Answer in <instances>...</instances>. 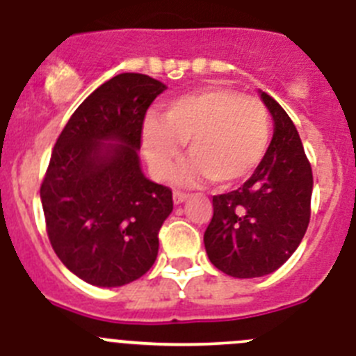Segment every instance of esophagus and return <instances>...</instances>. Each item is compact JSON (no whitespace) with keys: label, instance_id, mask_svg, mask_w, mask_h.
Here are the masks:
<instances>
[{"label":"esophagus","instance_id":"obj_1","mask_svg":"<svg viewBox=\"0 0 356 356\" xmlns=\"http://www.w3.org/2000/svg\"><path fill=\"white\" fill-rule=\"evenodd\" d=\"M187 197H188L187 193H180V191H175V193H172V201H175L176 205H178V203H184Z\"/></svg>","mask_w":356,"mask_h":356}]
</instances>
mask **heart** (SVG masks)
<instances>
[{
	"label": "heart",
	"mask_w": 356,
	"mask_h": 356,
	"mask_svg": "<svg viewBox=\"0 0 356 356\" xmlns=\"http://www.w3.org/2000/svg\"><path fill=\"white\" fill-rule=\"evenodd\" d=\"M269 137L271 118L260 99L210 87L171 102L162 119H147L143 147L159 180H168L172 175L184 143H188L191 160L181 171V180L235 185L259 168Z\"/></svg>",
	"instance_id": "b5f03b06"
}]
</instances>
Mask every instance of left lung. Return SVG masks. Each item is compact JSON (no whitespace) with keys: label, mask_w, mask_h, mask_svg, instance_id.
Returning a JSON list of instances; mask_svg holds the SVG:
<instances>
[{"label":"left lung","mask_w":356,"mask_h":356,"mask_svg":"<svg viewBox=\"0 0 356 356\" xmlns=\"http://www.w3.org/2000/svg\"><path fill=\"white\" fill-rule=\"evenodd\" d=\"M262 99L275 119V134L250 180L212 197L205 229L210 262L225 275L257 278L284 266L310 222L312 168L294 122L269 94Z\"/></svg>","instance_id":"8db88e82"}]
</instances>
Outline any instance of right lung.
I'll list each match as a JSON object with an SVG mask.
<instances>
[{"mask_svg":"<svg viewBox=\"0 0 356 356\" xmlns=\"http://www.w3.org/2000/svg\"><path fill=\"white\" fill-rule=\"evenodd\" d=\"M163 90L146 74H118L74 110L51 151L40 185L46 232L62 264L90 285L130 284L159 254L172 193L143 175L137 149Z\"/></svg>","mask_w":356,"mask_h":356,"instance_id":"right-lung-1","label":"right lung"}]
</instances>
